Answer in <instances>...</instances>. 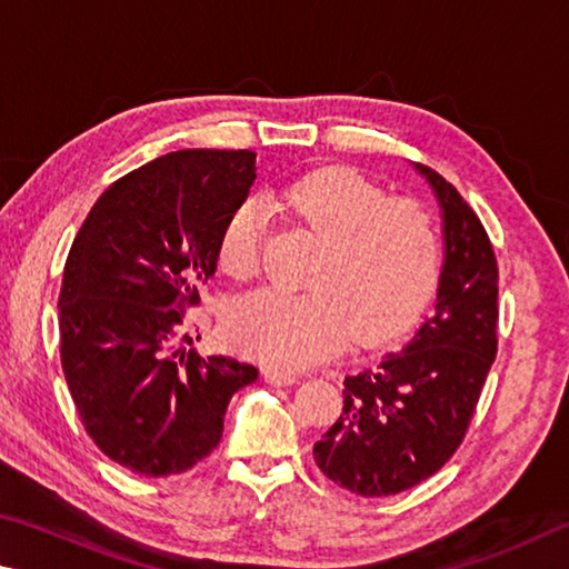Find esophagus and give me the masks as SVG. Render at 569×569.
Instances as JSON below:
<instances>
[{
  "mask_svg": "<svg viewBox=\"0 0 569 569\" xmlns=\"http://www.w3.org/2000/svg\"><path fill=\"white\" fill-rule=\"evenodd\" d=\"M264 380L269 385L287 387V385L297 382V375L292 370H282V367H264Z\"/></svg>",
  "mask_w": 569,
  "mask_h": 569,
  "instance_id": "esophagus-1",
  "label": "esophagus"
}]
</instances>
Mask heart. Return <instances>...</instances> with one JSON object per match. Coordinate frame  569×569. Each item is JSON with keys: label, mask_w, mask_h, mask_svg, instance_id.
<instances>
[{"label": "heart", "mask_w": 569, "mask_h": 569, "mask_svg": "<svg viewBox=\"0 0 569 569\" xmlns=\"http://www.w3.org/2000/svg\"><path fill=\"white\" fill-rule=\"evenodd\" d=\"M297 224L322 239L310 292L257 290L227 310L239 352L272 367H305L350 340L380 345L417 322L442 279V232L415 197H387L380 184L345 167L307 172L277 194ZM267 204L249 197L219 234V264L234 279L259 269Z\"/></svg>", "instance_id": "heart-1"}]
</instances>
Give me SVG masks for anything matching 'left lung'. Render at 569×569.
Here are the masks:
<instances>
[{
	"label": "left lung",
	"instance_id": "1",
	"mask_svg": "<svg viewBox=\"0 0 569 569\" xmlns=\"http://www.w3.org/2000/svg\"><path fill=\"white\" fill-rule=\"evenodd\" d=\"M442 207L445 267L432 317L400 352L345 377V407L315 442L335 485L390 497L425 482L462 445L497 357V259L480 217L435 169L417 164Z\"/></svg>",
	"mask_w": 569,
	"mask_h": 569
}]
</instances>
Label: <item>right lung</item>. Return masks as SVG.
<instances>
[{
    "label": "right lung",
    "instance_id": "obj_1",
    "mask_svg": "<svg viewBox=\"0 0 569 569\" xmlns=\"http://www.w3.org/2000/svg\"><path fill=\"white\" fill-rule=\"evenodd\" d=\"M249 149H179L109 184L59 292V355L87 435L144 477L192 470L222 440L257 367L199 357L184 312L217 272L219 234L254 182ZM199 340V337H197Z\"/></svg>",
    "mask_w": 569,
    "mask_h": 569
}]
</instances>
